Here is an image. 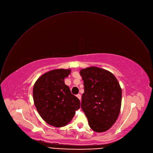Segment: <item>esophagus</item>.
<instances>
[{
    "instance_id": "esophagus-1",
    "label": "esophagus",
    "mask_w": 153,
    "mask_h": 153,
    "mask_svg": "<svg viewBox=\"0 0 153 153\" xmlns=\"http://www.w3.org/2000/svg\"><path fill=\"white\" fill-rule=\"evenodd\" d=\"M76 97H77L79 100H81V95H80V94H78V95H76Z\"/></svg>"
}]
</instances>
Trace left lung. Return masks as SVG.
<instances>
[{"label": "left lung", "mask_w": 153, "mask_h": 153, "mask_svg": "<svg viewBox=\"0 0 153 153\" xmlns=\"http://www.w3.org/2000/svg\"><path fill=\"white\" fill-rule=\"evenodd\" d=\"M84 81L81 108L90 127L102 133L116 121L121 107L122 89L114 75L110 71L91 66L79 71Z\"/></svg>", "instance_id": "8db88e82"}]
</instances>
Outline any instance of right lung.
Masks as SVG:
<instances>
[{"label": "right lung", "mask_w": 153, "mask_h": 153, "mask_svg": "<svg viewBox=\"0 0 153 153\" xmlns=\"http://www.w3.org/2000/svg\"><path fill=\"white\" fill-rule=\"evenodd\" d=\"M71 69H58L41 75L33 87L34 105L42 118L55 127L67 126L80 108V101L71 94L65 78Z\"/></svg>", "instance_id": "right-lung-1"}]
</instances>
